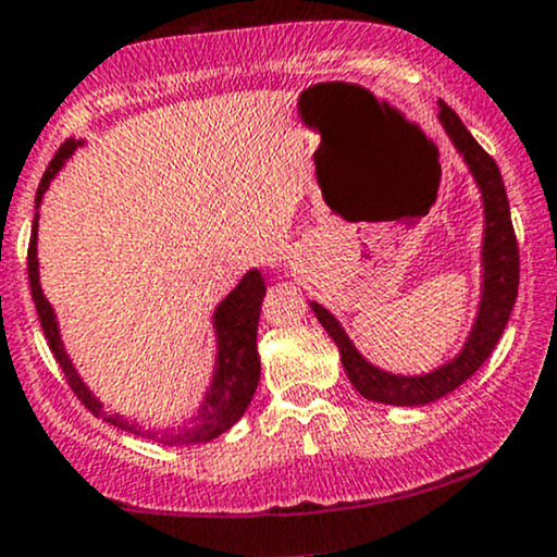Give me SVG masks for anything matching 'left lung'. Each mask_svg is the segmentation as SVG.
Wrapping results in <instances>:
<instances>
[{
  "label": "left lung",
  "mask_w": 557,
  "mask_h": 557,
  "mask_svg": "<svg viewBox=\"0 0 557 557\" xmlns=\"http://www.w3.org/2000/svg\"><path fill=\"white\" fill-rule=\"evenodd\" d=\"M437 120L443 125L445 136L450 138L458 154L463 157L471 177H474L484 209L482 296H479L474 324H471L463 348L450 361L432 369V372H385V369L363 359L335 314H330L322 304L311 300V311L317 314L319 324L327 330V335L341 348V361L350 385L359 389L367 400L385 403V406H426V403L445 398L447 393L461 387L490 359L505 324H508L510 311H513L516 296H519V246H516V233L513 225H510V207L500 170H497L495 159L476 144L474 136L466 131L461 117L445 101H440Z\"/></svg>",
  "instance_id": "1"
}]
</instances>
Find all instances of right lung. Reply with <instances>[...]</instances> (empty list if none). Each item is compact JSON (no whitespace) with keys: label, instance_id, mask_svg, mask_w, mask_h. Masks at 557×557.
<instances>
[{"label":"right lung","instance_id":"right-lung-1","mask_svg":"<svg viewBox=\"0 0 557 557\" xmlns=\"http://www.w3.org/2000/svg\"><path fill=\"white\" fill-rule=\"evenodd\" d=\"M83 146V140L70 138L60 146L52 162H49L47 172H44L41 183L36 190V216H34V233H30V246H28V283H30V296H34L38 322H41L44 335H47L49 348H52L57 363L62 367V372L67 376V385L78 395V400L94 417L110 421L117 430L138 434V437L157 440L162 445H203L209 440L225 434L230 426L246 413L248 403H251L253 393H257L259 376H261V363H259V350H257V330H259V311L261 300H264L267 285L259 270H248L240 277V283L227 293L225 298L216 304L212 324H214V337H216V359H214V374L209 382L207 393H203L201 403L190 419L181 421L177 426L157 432V430H144L136 421L123 417V413H107L104 403L88 389L86 382L81 380L78 369L70 361L65 343H62L60 324H57V314L49 304L47 296L41 290V280H38V209H41V198L47 194L49 183L54 181L57 172L65 168V162L75 154V149Z\"/></svg>","mask_w":557,"mask_h":557}]
</instances>
